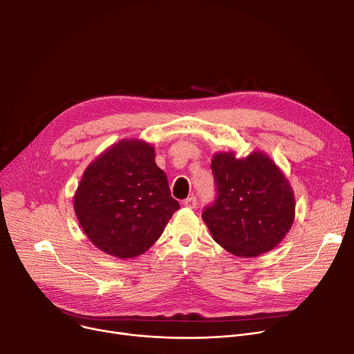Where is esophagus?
Here are the masks:
<instances>
[{
    "instance_id": "esophagus-1",
    "label": "esophagus",
    "mask_w": 354,
    "mask_h": 354,
    "mask_svg": "<svg viewBox=\"0 0 354 354\" xmlns=\"http://www.w3.org/2000/svg\"><path fill=\"white\" fill-rule=\"evenodd\" d=\"M184 205L187 208H196L197 207V197L196 196H189L188 198L184 200Z\"/></svg>"
}]
</instances>
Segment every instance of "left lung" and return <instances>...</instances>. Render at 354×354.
<instances>
[{
  "instance_id": "1",
  "label": "left lung",
  "mask_w": 354,
  "mask_h": 354,
  "mask_svg": "<svg viewBox=\"0 0 354 354\" xmlns=\"http://www.w3.org/2000/svg\"><path fill=\"white\" fill-rule=\"evenodd\" d=\"M211 170L216 198L203 220L214 241L245 258L274 250L295 220V196L283 173L262 151L243 158L216 153Z\"/></svg>"
}]
</instances>
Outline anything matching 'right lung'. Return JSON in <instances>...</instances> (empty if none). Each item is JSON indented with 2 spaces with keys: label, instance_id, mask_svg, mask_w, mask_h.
Listing matches in <instances>:
<instances>
[{
  "label": "right lung",
  "instance_id": "right-lung-1",
  "mask_svg": "<svg viewBox=\"0 0 354 354\" xmlns=\"http://www.w3.org/2000/svg\"><path fill=\"white\" fill-rule=\"evenodd\" d=\"M151 145L127 139L85 170L73 197L80 227L93 245L120 259L145 254L180 208Z\"/></svg>",
  "mask_w": 354,
  "mask_h": 354
}]
</instances>
